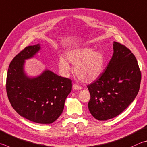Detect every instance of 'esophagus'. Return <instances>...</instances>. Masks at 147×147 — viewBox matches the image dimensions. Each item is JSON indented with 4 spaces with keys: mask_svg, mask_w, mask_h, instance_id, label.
Listing matches in <instances>:
<instances>
[{
    "mask_svg": "<svg viewBox=\"0 0 147 147\" xmlns=\"http://www.w3.org/2000/svg\"><path fill=\"white\" fill-rule=\"evenodd\" d=\"M73 89L74 90H80V89H82V87L80 86H79L78 85L74 84L73 85Z\"/></svg>",
    "mask_w": 147,
    "mask_h": 147,
    "instance_id": "esophagus-1",
    "label": "esophagus"
}]
</instances>
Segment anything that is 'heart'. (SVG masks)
Listing matches in <instances>:
<instances>
[{
  "label": "heart",
  "mask_w": 147,
  "mask_h": 147,
  "mask_svg": "<svg viewBox=\"0 0 147 147\" xmlns=\"http://www.w3.org/2000/svg\"><path fill=\"white\" fill-rule=\"evenodd\" d=\"M66 57L67 59L63 57L59 58V67L65 75H67L71 70L69 62L75 65V74L84 83L96 80L102 73L105 57L100 51L90 47L78 48L67 52Z\"/></svg>",
  "instance_id": "heart-1"
}]
</instances>
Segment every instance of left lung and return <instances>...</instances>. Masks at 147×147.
Masks as SVG:
<instances>
[{
  "instance_id": "1",
  "label": "left lung",
  "mask_w": 147,
  "mask_h": 147,
  "mask_svg": "<svg viewBox=\"0 0 147 147\" xmlns=\"http://www.w3.org/2000/svg\"><path fill=\"white\" fill-rule=\"evenodd\" d=\"M113 49L105 71L87 85L90 94L88 107L92 116L100 121L121 114L134 101L140 87L141 74L134 54L116 42Z\"/></svg>"
}]
</instances>
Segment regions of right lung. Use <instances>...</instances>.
Masks as SVG:
<instances>
[{"label":"right lung","instance_id":"1","mask_svg":"<svg viewBox=\"0 0 147 147\" xmlns=\"http://www.w3.org/2000/svg\"><path fill=\"white\" fill-rule=\"evenodd\" d=\"M40 44L25 47L11 62L6 78V92L16 112L31 121L50 124L62 113L65 99L72 90V80L46 70L29 78L24 71L25 60L34 57Z\"/></svg>","mask_w":147,"mask_h":147}]
</instances>
